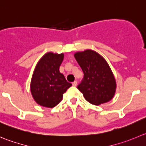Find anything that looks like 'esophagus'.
Masks as SVG:
<instances>
[{"label": "esophagus", "instance_id": "obj_1", "mask_svg": "<svg viewBox=\"0 0 146 146\" xmlns=\"http://www.w3.org/2000/svg\"><path fill=\"white\" fill-rule=\"evenodd\" d=\"M72 85L74 86V87H76L77 85V81H74V82H72Z\"/></svg>", "mask_w": 146, "mask_h": 146}]
</instances>
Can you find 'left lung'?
<instances>
[{"label":"left lung","instance_id":"8db88e82","mask_svg":"<svg viewBox=\"0 0 146 146\" xmlns=\"http://www.w3.org/2000/svg\"><path fill=\"white\" fill-rule=\"evenodd\" d=\"M74 57L84 73L77 89L86 100L95 105L109 102L115 92L116 82L105 59L92 50L77 52Z\"/></svg>","mask_w":146,"mask_h":146}]
</instances>
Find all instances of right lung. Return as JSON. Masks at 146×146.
<instances>
[{"label":"right lung","mask_w":146,"mask_h":146,"mask_svg":"<svg viewBox=\"0 0 146 146\" xmlns=\"http://www.w3.org/2000/svg\"><path fill=\"white\" fill-rule=\"evenodd\" d=\"M63 54L47 53L37 64L31 82V92L36 102L41 106L54 108L61 102L63 94L72 86L59 66Z\"/></svg>","instance_id":"obj_1"}]
</instances>
